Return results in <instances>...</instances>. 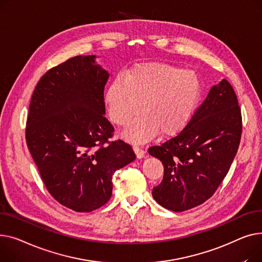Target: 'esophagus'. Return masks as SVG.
I'll list each match as a JSON object with an SVG mask.
<instances>
[{
    "mask_svg": "<svg viewBox=\"0 0 262 262\" xmlns=\"http://www.w3.org/2000/svg\"><path fill=\"white\" fill-rule=\"evenodd\" d=\"M133 150H134V152H135V155H136V158H137V159H143V158H145V151H144L141 147L134 146V147H133Z\"/></svg>",
    "mask_w": 262,
    "mask_h": 262,
    "instance_id": "obj_1",
    "label": "esophagus"
}]
</instances>
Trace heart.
<instances>
[{
    "mask_svg": "<svg viewBox=\"0 0 262 262\" xmlns=\"http://www.w3.org/2000/svg\"><path fill=\"white\" fill-rule=\"evenodd\" d=\"M203 85L193 71L164 64L148 63L116 78L105 93L111 120L127 127L140 113L142 116L125 132L133 143L150 141L159 132L171 136L185 128L202 98Z\"/></svg>",
    "mask_w": 262,
    "mask_h": 262,
    "instance_id": "1",
    "label": "heart"
}]
</instances>
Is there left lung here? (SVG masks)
I'll use <instances>...</instances> for the list:
<instances>
[{
  "label": "left lung",
  "mask_w": 262,
  "mask_h": 262,
  "mask_svg": "<svg viewBox=\"0 0 262 262\" xmlns=\"http://www.w3.org/2000/svg\"><path fill=\"white\" fill-rule=\"evenodd\" d=\"M241 110L226 79L212 85L188 125L149 155L164 166L160 185L152 190L156 201L173 211L204 203L227 174L240 144Z\"/></svg>",
  "instance_id": "8db88e82"
}]
</instances>
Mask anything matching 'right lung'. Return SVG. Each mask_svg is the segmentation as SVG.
Masks as SVG:
<instances>
[{
	"label": "right lung",
	"mask_w": 262,
	"mask_h": 262,
	"mask_svg": "<svg viewBox=\"0 0 262 262\" xmlns=\"http://www.w3.org/2000/svg\"><path fill=\"white\" fill-rule=\"evenodd\" d=\"M96 56H76L46 72L33 93L26 143L46 189L63 206L95 210L112 195V177L135 160L130 145L109 142L104 117L109 73Z\"/></svg>",
	"instance_id": "add662e5"
}]
</instances>
